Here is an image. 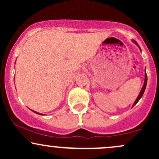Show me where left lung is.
Instances as JSON below:
<instances>
[{"instance_id":"8db88e82","label":"left lung","mask_w":159,"mask_h":159,"mask_svg":"<svg viewBox=\"0 0 159 159\" xmlns=\"http://www.w3.org/2000/svg\"><path fill=\"white\" fill-rule=\"evenodd\" d=\"M132 43H134V44H135V45H137V46H138V48H139L140 51V52H141V49H140V46H139V45L138 44V43H137V42L135 41V40H134V39H132ZM147 73H146V69H145V78H144L143 85V87H142V89H141V90H140V92L139 95H138V97H137V98H136V100H135V101H134V104H133V105H132V107H134V105H135L138 102V101H139V100L140 99V98H141L142 96H143V93H144V91H145L146 87H147Z\"/></svg>"}]
</instances>
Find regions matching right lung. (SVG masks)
Returning a JSON list of instances; mask_svg holds the SVG:
<instances>
[{"mask_svg": "<svg viewBox=\"0 0 159 159\" xmlns=\"http://www.w3.org/2000/svg\"><path fill=\"white\" fill-rule=\"evenodd\" d=\"M33 112H34V113H36V114H39V115H44V114H40V113H39V112H36V111H33V110H31Z\"/></svg>", "mask_w": 159, "mask_h": 159, "instance_id": "add662e5", "label": "right lung"}]
</instances>
